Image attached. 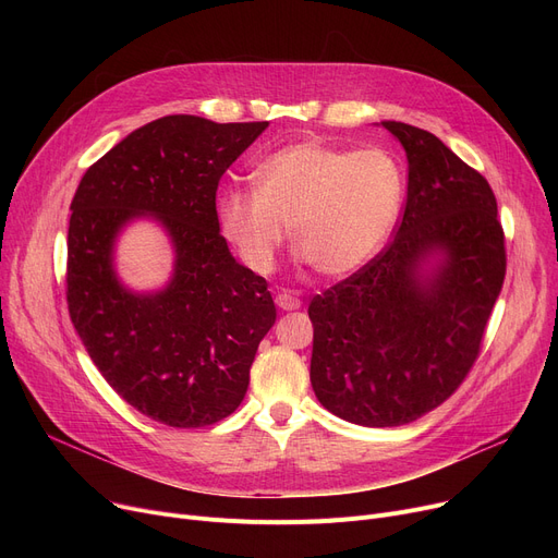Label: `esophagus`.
<instances>
[{
	"label": "esophagus",
	"mask_w": 558,
	"mask_h": 558,
	"mask_svg": "<svg viewBox=\"0 0 558 558\" xmlns=\"http://www.w3.org/2000/svg\"><path fill=\"white\" fill-rule=\"evenodd\" d=\"M276 305L284 312H291V310H299L301 307V299L291 294V291H282V294L276 296Z\"/></svg>",
	"instance_id": "esophagus-1"
}]
</instances>
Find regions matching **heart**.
<instances>
[{"label":"heart","instance_id":"obj_1","mask_svg":"<svg viewBox=\"0 0 558 558\" xmlns=\"http://www.w3.org/2000/svg\"><path fill=\"white\" fill-rule=\"evenodd\" d=\"M255 190L217 198L223 238L257 274L291 244L314 271L343 278L383 248L402 205V171L377 146L348 151L316 140L287 144L255 167Z\"/></svg>","mask_w":558,"mask_h":558}]
</instances>
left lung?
<instances>
[{"instance_id":"8db88e82","label":"left lung","mask_w":558,"mask_h":558,"mask_svg":"<svg viewBox=\"0 0 558 558\" xmlns=\"http://www.w3.org/2000/svg\"><path fill=\"white\" fill-rule=\"evenodd\" d=\"M409 179L393 242L310 303V379L328 412L364 427L412 423L448 400L477 360L507 255L484 175L436 135L379 122Z\"/></svg>"}]
</instances>
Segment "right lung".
<instances>
[{"instance_id":"right-lung-1","label":"right lung","mask_w":558,"mask_h":558,"mask_svg":"<svg viewBox=\"0 0 558 558\" xmlns=\"http://www.w3.org/2000/svg\"><path fill=\"white\" fill-rule=\"evenodd\" d=\"M267 126L160 117L87 169L72 201V324L106 383L169 427L230 416L276 324L267 280L232 257L215 203L223 171ZM142 218L160 225L174 251L170 280L151 292L124 286L113 264L119 234Z\"/></svg>"}]
</instances>
